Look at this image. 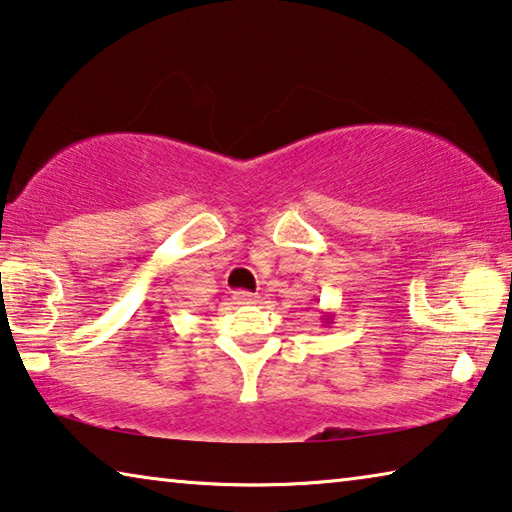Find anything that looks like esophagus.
<instances>
[{
  "instance_id": "1",
  "label": "esophagus",
  "mask_w": 512,
  "mask_h": 512,
  "mask_svg": "<svg viewBox=\"0 0 512 512\" xmlns=\"http://www.w3.org/2000/svg\"><path fill=\"white\" fill-rule=\"evenodd\" d=\"M235 300H237V305H255V302H257V293L235 291Z\"/></svg>"
}]
</instances>
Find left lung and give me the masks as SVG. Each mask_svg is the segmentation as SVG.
Listing matches in <instances>:
<instances>
[{
  "label": "left lung",
  "instance_id": "left-lung-1",
  "mask_svg": "<svg viewBox=\"0 0 512 512\" xmlns=\"http://www.w3.org/2000/svg\"><path fill=\"white\" fill-rule=\"evenodd\" d=\"M323 323H325V325H332V323H334V314H325V316H323Z\"/></svg>",
  "mask_w": 512,
  "mask_h": 512
}]
</instances>
